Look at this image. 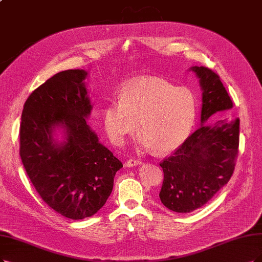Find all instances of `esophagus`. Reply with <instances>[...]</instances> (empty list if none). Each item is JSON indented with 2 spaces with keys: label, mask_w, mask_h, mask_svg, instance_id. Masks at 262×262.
<instances>
[{
  "label": "esophagus",
  "mask_w": 262,
  "mask_h": 262,
  "mask_svg": "<svg viewBox=\"0 0 262 262\" xmlns=\"http://www.w3.org/2000/svg\"><path fill=\"white\" fill-rule=\"evenodd\" d=\"M139 164H141V162L139 160H135V159H129L126 161L125 163V166L126 167H133V166H136V165H139Z\"/></svg>",
  "instance_id": "esophagus-1"
}]
</instances>
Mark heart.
Masks as SVG:
<instances>
[{
  "instance_id": "obj_1",
  "label": "heart",
  "mask_w": 262,
  "mask_h": 262,
  "mask_svg": "<svg viewBox=\"0 0 262 262\" xmlns=\"http://www.w3.org/2000/svg\"><path fill=\"white\" fill-rule=\"evenodd\" d=\"M196 112V98L190 90L157 77H143L122 87L119 102L110 101L104 106L102 123L116 146L123 144L138 124L140 146L164 154L186 141Z\"/></svg>"
}]
</instances>
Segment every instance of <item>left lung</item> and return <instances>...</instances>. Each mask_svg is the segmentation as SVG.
Returning <instances> with one entry per match:
<instances>
[{
  "label": "left lung",
  "instance_id": "1",
  "mask_svg": "<svg viewBox=\"0 0 262 262\" xmlns=\"http://www.w3.org/2000/svg\"><path fill=\"white\" fill-rule=\"evenodd\" d=\"M190 69L200 79L203 92L201 127L160 163L164 172L161 202L181 214L205 205L227 185L233 175L239 142L237 118L204 125L215 113L233 108L219 75L203 66Z\"/></svg>",
  "mask_w": 262,
  "mask_h": 262
}]
</instances>
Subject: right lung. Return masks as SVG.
Instances as JSON below:
<instances>
[{"instance_id":"add662e5","label":"right lung","mask_w":262,"mask_h":262,"mask_svg":"<svg viewBox=\"0 0 262 262\" xmlns=\"http://www.w3.org/2000/svg\"><path fill=\"white\" fill-rule=\"evenodd\" d=\"M84 70L55 74L25 102L19 154L36 192L58 214L73 220L95 215L110 196L121 161L86 123L92 111ZM61 128L65 140L53 139Z\"/></svg>"}]
</instances>
